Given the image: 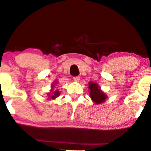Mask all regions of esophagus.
Here are the masks:
<instances>
[{"label":"esophagus","mask_w":151,"mask_h":151,"mask_svg":"<svg viewBox=\"0 0 151 151\" xmlns=\"http://www.w3.org/2000/svg\"><path fill=\"white\" fill-rule=\"evenodd\" d=\"M73 80H74V82H79V77H73Z\"/></svg>","instance_id":"34e87169"}]
</instances>
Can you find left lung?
I'll return each instance as SVG.
<instances>
[{"mask_svg": "<svg viewBox=\"0 0 151 151\" xmlns=\"http://www.w3.org/2000/svg\"><path fill=\"white\" fill-rule=\"evenodd\" d=\"M89 89V97L91 100L96 105H100L105 102L107 95L101 89L98 84L89 82L88 83Z\"/></svg>", "mask_w": 151, "mask_h": 151, "instance_id": "8db88e82", "label": "left lung"}]
</instances>
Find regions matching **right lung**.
<instances>
[{
    "instance_id": "add662e5",
    "label": "right lung",
    "mask_w": 151,
    "mask_h": 151,
    "mask_svg": "<svg viewBox=\"0 0 151 151\" xmlns=\"http://www.w3.org/2000/svg\"><path fill=\"white\" fill-rule=\"evenodd\" d=\"M58 84V82H54V83L51 84L50 92H49V93H47V97H48L49 100H54V99H56L57 97H59V94H60V92H59V90H58V89L57 90H54L56 84Z\"/></svg>"
}]
</instances>
